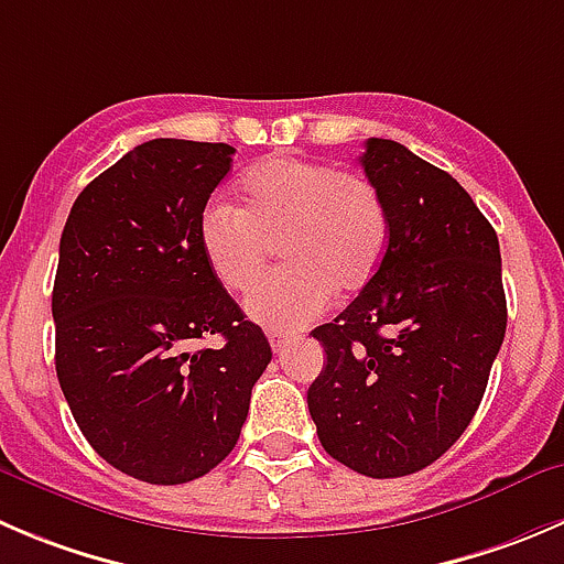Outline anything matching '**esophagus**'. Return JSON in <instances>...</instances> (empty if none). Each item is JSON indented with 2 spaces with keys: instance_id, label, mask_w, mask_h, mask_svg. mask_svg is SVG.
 Instances as JSON below:
<instances>
[{
  "instance_id": "obj_1",
  "label": "esophagus",
  "mask_w": 564,
  "mask_h": 564,
  "mask_svg": "<svg viewBox=\"0 0 564 564\" xmlns=\"http://www.w3.org/2000/svg\"><path fill=\"white\" fill-rule=\"evenodd\" d=\"M289 341H292V338H289L286 333H278V330L270 333V347L275 349V352H283V349L289 347Z\"/></svg>"
}]
</instances>
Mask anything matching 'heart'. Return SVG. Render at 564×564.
<instances>
[{
	"mask_svg": "<svg viewBox=\"0 0 564 564\" xmlns=\"http://www.w3.org/2000/svg\"><path fill=\"white\" fill-rule=\"evenodd\" d=\"M242 206L206 204L198 242L223 286L245 292L270 264L275 245L286 267L253 289L245 308L267 330L292 333L330 305L333 292H358L382 264L391 220L366 176L325 162L267 156L239 178Z\"/></svg>",
	"mask_w": 564,
	"mask_h": 564,
	"instance_id": "obj_1",
	"label": "heart"
}]
</instances>
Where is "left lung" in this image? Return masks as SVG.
I'll list each match as a JSON object with an SVG mask.
<instances>
[{
    "label": "left lung",
    "mask_w": 564,
    "mask_h": 564,
    "mask_svg": "<svg viewBox=\"0 0 564 564\" xmlns=\"http://www.w3.org/2000/svg\"><path fill=\"white\" fill-rule=\"evenodd\" d=\"M360 165L391 239L364 292L314 330L327 364L308 410L333 460L393 479L466 433L505 341L507 300L499 237L449 173L380 137Z\"/></svg>",
    "instance_id": "1"
}]
</instances>
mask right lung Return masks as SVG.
Returning a JSON list of instances; mask_svg holds the SVG:
<instances>
[{
    "label": "right lung",
    "mask_w": 564,
    "mask_h": 564,
    "mask_svg": "<svg viewBox=\"0 0 564 564\" xmlns=\"http://www.w3.org/2000/svg\"><path fill=\"white\" fill-rule=\"evenodd\" d=\"M226 143L149 140L70 206L52 292L54 366L87 444L151 485L209 474L237 446L272 349L212 272L198 220ZM220 332V350H189Z\"/></svg>",
    "instance_id": "add662e5"
}]
</instances>
